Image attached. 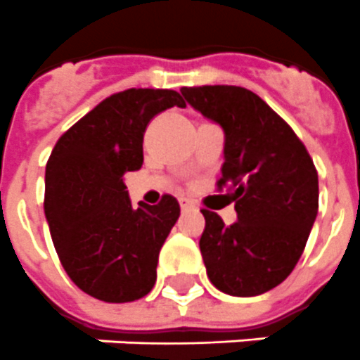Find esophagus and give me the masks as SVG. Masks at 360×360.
I'll return each instance as SVG.
<instances>
[{"instance_id": "obj_1", "label": "esophagus", "mask_w": 360, "mask_h": 360, "mask_svg": "<svg viewBox=\"0 0 360 360\" xmlns=\"http://www.w3.org/2000/svg\"><path fill=\"white\" fill-rule=\"evenodd\" d=\"M178 202H180V208L182 210H189V208H193V202L189 200V198H178Z\"/></svg>"}]
</instances>
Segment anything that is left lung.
<instances>
[{"instance_id":"obj_1","label":"left lung","mask_w":360,"mask_h":360,"mask_svg":"<svg viewBox=\"0 0 360 360\" xmlns=\"http://www.w3.org/2000/svg\"><path fill=\"white\" fill-rule=\"evenodd\" d=\"M197 111L225 131L217 189L230 191L238 221L202 210L200 252L215 288L252 297L278 286L301 258L318 215V171L288 122L249 89L182 87Z\"/></svg>"}]
</instances>
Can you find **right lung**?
<instances>
[{
	"label": "right lung",
	"instance_id": "1",
	"mask_svg": "<svg viewBox=\"0 0 360 360\" xmlns=\"http://www.w3.org/2000/svg\"><path fill=\"white\" fill-rule=\"evenodd\" d=\"M186 108L176 91L128 89L89 111L59 137L46 163L44 214L66 275L105 303L145 297L180 204L134 208L124 174L143 165V135L158 113Z\"/></svg>",
	"mask_w": 360,
	"mask_h": 360
}]
</instances>
